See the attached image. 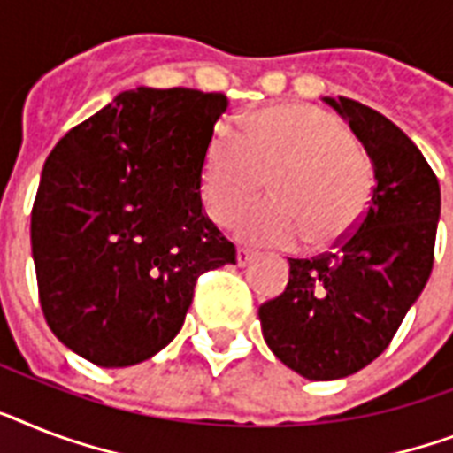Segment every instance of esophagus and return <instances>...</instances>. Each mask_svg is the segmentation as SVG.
I'll use <instances>...</instances> for the list:
<instances>
[{
	"mask_svg": "<svg viewBox=\"0 0 453 453\" xmlns=\"http://www.w3.org/2000/svg\"><path fill=\"white\" fill-rule=\"evenodd\" d=\"M253 258H256V251H251V249H244V246H239V249H237V265H239V267L249 265Z\"/></svg>",
	"mask_w": 453,
	"mask_h": 453,
	"instance_id": "1",
	"label": "esophagus"
}]
</instances>
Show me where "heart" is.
<instances>
[{"mask_svg": "<svg viewBox=\"0 0 453 453\" xmlns=\"http://www.w3.org/2000/svg\"><path fill=\"white\" fill-rule=\"evenodd\" d=\"M272 176V197L237 220L256 244L328 246L365 214L372 167L333 113L310 104L270 106L242 130L219 125L202 165V200L216 223H230Z\"/></svg>", "mask_w": 453, "mask_h": 453, "instance_id": "obj_1", "label": "heart"}]
</instances>
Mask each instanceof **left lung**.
Returning a JSON list of instances; mask_svg holds the SVG:
<instances>
[{
    "label": "left lung",
    "instance_id": "left-lung-1",
    "mask_svg": "<svg viewBox=\"0 0 453 453\" xmlns=\"http://www.w3.org/2000/svg\"><path fill=\"white\" fill-rule=\"evenodd\" d=\"M374 167L372 200L334 251L288 258V286L260 304L272 354L304 380H342L391 344L433 270L440 183L398 125L349 97H323Z\"/></svg>",
    "mask_w": 453,
    "mask_h": 453
}]
</instances>
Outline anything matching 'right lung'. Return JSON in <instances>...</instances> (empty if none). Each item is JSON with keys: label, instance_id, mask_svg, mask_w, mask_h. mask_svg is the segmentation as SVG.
Returning a JSON list of instances; mask_svg holds the SVG:
<instances>
[{"label": "right lung", "instance_id": "right-lung-1", "mask_svg": "<svg viewBox=\"0 0 453 453\" xmlns=\"http://www.w3.org/2000/svg\"><path fill=\"white\" fill-rule=\"evenodd\" d=\"M227 97L137 88L50 150L32 207L48 328L81 358L127 367L181 330L195 281L234 263L202 209V165Z\"/></svg>", "mask_w": 453, "mask_h": 453}]
</instances>
